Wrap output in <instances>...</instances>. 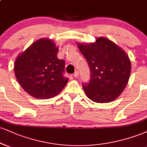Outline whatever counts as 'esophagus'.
<instances>
[{"label":"esophagus","mask_w":147,"mask_h":147,"mask_svg":"<svg viewBox=\"0 0 147 147\" xmlns=\"http://www.w3.org/2000/svg\"><path fill=\"white\" fill-rule=\"evenodd\" d=\"M73 76H74V77H75V78H77V77H78V76H79V71H78V70H76V71L75 72V73L73 74Z\"/></svg>","instance_id":"1"}]
</instances>
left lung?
I'll list each match as a JSON object with an SVG mask.
<instances>
[{"mask_svg": "<svg viewBox=\"0 0 147 147\" xmlns=\"http://www.w3.org/2000/svg\"><path fill=\"white\" fill-rule=\"evenodd\" d=\"M77 46L90 69V81L83 85L86 96L99 103L117 98L127 86L131 69L125 51L103 37L93 43H77Z\"/></svg>", "mask_w": 147, "mask_h": 147, "instance_id": "left-lung-1", "label": "left lung"}]
</instances>
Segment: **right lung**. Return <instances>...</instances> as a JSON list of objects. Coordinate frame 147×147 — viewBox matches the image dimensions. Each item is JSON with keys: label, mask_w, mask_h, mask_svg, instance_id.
I'll use <instances>...</instances> for the list:
<instances>
[{"label": "right lung", "mask_w": 147, "mask_h": 147, "mask_svg": "<svg viewBox=\"0 0 147 147\" xmlns=\"http://www.w3.org/2000/svg\"><path fill=\"white\" fill-rule=\"evenodd\" d=\"M58 51L53 41L42 38L16 59L13 69L17 80L34 98H52L66 86L68 79L63 75L65 61L57 58Z\"/></svg>", "instance_id": "obj_1"}]
</instances>
